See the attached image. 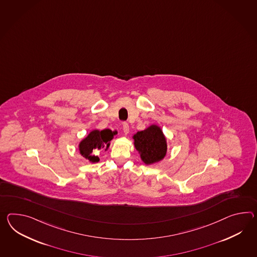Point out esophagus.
<instances>
[{"label":"esophagus","mask_w":257,"mask_h":257,"mask_svg":"<svg viewBox=\"0 0 257 257\" xmlns=\"http://www.w3.org/2000/svg\"><path fill=\"white\" fill-rule=\"evenodd\" d=\"M122 130H123L124 135H128V134H129V125H128V123L124 122V123L122 124Z\"/></svg>","instance_id":"34e87169"}]
</instances>
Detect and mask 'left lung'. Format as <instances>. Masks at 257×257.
<instances>
[{
	"instance_id": "8db88e82",
	"label": "left lung",
	"mask_w": 257,
	"mask_h": 257,
	"mask_svg": "<svg viewBox=\"0 0 257 257\" xmlns=\"http://www.w3.org/2000/svg\"><path fill=\"white\" fill-rule=\"evenodd\" d=\"M134 146L146 165L163 161L167 153V140L162 128L151 124L133 136Z\"/></svg>"
}]
</instances>
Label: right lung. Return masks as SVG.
<instances>
[{
    "label": "right lung",
    "instance_id": "right-lung-1",
    "mask_svg": "<svg viewBox=\"0 0 257 257\" xmlns=\"http://www.w3.org/2000/svg\"><path fill=\"white\" fill-rule=\"evenodd\" d=\"M117 135V131H111L110 129L97 130L94 129L88 134L85 138L81 140L78 149L79 153L90 163H96L99 162V157L94 155L96 151L104 149L105 151L108 150L110 146V141Z\"/></svg>",
    "mask_w": 257,
    "mask_h": 257
}]
</instances>
